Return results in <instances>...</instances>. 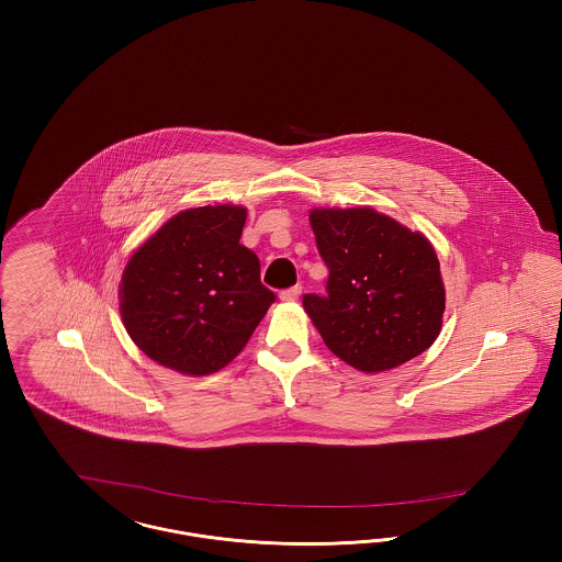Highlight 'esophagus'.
I'll return each mask as SVG.
<instances>
[{"mask_svg": "<svg viewBox=\"0 0 562 562\" xmlns=\"http://www.w3.org/2000/svg\"><path fill=\"white\" fill-rule=\"evenodd\" d=\"M301 291H303V289H301V284H294L291 289L282 291V293H280V299H282V301H296V299L301 296Z\"/></svg>", "mask_w": 562, "mask_h": 562, "instance_id": "1", "label": "esophagus"}]
</instances>
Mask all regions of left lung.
<instances>
[{
  "mask_svg": "<svg viewBox=\"0 0 562 562\" xmlns=\"http://www.w3.org/2000/svg\"><path fill=\"white\" fill-rule=\"evenodd\" d=\"M310 223L328 280L326 294H303V307L326 348L364 373L426 351L445 314L431 244L373 209H316Z\"/></svg>",
  "mask_w": 562,
  "mask_h": 562,
  "instance_id": "8db88e82",
  "label": "left lung"
}]
</instances>
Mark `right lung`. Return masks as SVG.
<instances>
[{"label": "right lung", "mask_w": 562, "mask_h": 562, "mask_svg": "<svg viewBox=\"0 0 562 562\" xmlns=\"http://www.w3.org/2000/svg\"><path fill=\"white\" fill-rule=\"evenodd\" d=\"M246 209L202 206L166 221L128 261L120 286L122 321L151 360L183 374L229 364L276 293L241 246Z\"/></svg>", "instance_id": "1"}]
</instances>
